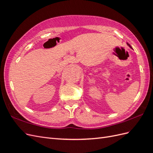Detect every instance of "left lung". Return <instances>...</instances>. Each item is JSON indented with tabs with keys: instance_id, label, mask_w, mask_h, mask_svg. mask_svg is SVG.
Returning a JSON list of instances; mask_svg holds the SVG:
<instances>
[{
	"instance_id": "8db88e82",
	"label": "left lung",
	"mask_w": 153,
	"mask_h": 153,
	"mask_svg": "<svg viewBox=\"0 0 153 153\" xmlns=\"http://www.w3.org/2000/svg\"><path fill=\"white\" fill-rule=\"evenodd\" d=\"M128 45H129V47H130V48H131V46H130V45H129V44H128Z\"/></svg>"
}]
</instances>
